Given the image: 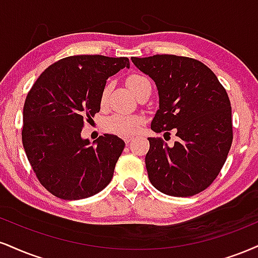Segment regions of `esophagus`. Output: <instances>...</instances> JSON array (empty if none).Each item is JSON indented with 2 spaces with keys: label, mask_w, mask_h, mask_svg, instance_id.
Here are the masks:
<instances>
[{
  "label": "esophagus",
  "mask_w": 258,
  "mask_h": 258,
  "mask_svg": "<svg viewBox=\"0 0 258 258\" xmlns=\"http://www.w3.org/2000/svg\"><path fill=\"white\" fill-rule=\"evenodd\" d=\"M123 141H125L126 144H128V143L132 141V138L131 137H125V138H123Z\"/></svg>",
  "instance_id": "esophagus-1"
}]
</instances>
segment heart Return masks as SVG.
<instances>
[{"label": "heart", "instance_id": "1", "mask_svg": "<svg viewBox=\"0 0 258 258\" xmlns=\"http://www.w3.org/2000/svg\"><path fill=\"white\" fill-rule=\"evenodd\" d=\"M147 83L150 82H149L148 78H145L144 76H141V74H131V76L127 77L126 79L127 86H128L130 90H131L135 95H137L139 89ZM108 96H109V85H105L101 94L102 107L107 104ZM143 121H144V119L139 115L117 113L113 114V115H110L104 120V128L107 130L108 132L121 136V137H130V136H133L135 133L138 132Z\"/></svg>", "mask_w": 258, "mask_h": 258}]
</instances>
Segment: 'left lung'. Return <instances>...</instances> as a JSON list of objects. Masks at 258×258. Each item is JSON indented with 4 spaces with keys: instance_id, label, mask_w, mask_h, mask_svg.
<instances>
[{
    "instance_id": "8db88e82",
    "label": "left lung",
    "mask_w": 258,
    "mask_h": 258,
    "mask_svg": "<svg viewBox=\"0 0 258 258\" xmlns=\"http://www.w3.org/2000/svg\"><path fill=\"white\" fill-rule=\"evenodd\" d=\"M156 83L160 96L151 130L179 141L150 143L145 166L150 182L169 196L190 197L209 187L219 175L233 141L232 108L218 77L203 62L176 55L132 57Z\"/></svg>"
}]
</instances>
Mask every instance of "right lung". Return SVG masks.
I'll use <instances>...</instances> for the list:
<instances>
[{
  "mask_svg": "<svg viewBox=\"0 0 258 258\" xmlns=\"http://www.w3.org/2000/svg\"><path fill=\"white\" fill-rule=\"evenodd\" d=\"M123 67H130L127 57L68 56L46 68L27 94L23 145L37 179L54 196L91 197L113 178L125 142L103 135L90 145L80 132L99 111L108 77Z\"/></svg>",
  "mask_w": 258,
  "mask_h": 258,
  "instance_id": "right-lung-1",
  "label": "right lung"
}]
</instances>
